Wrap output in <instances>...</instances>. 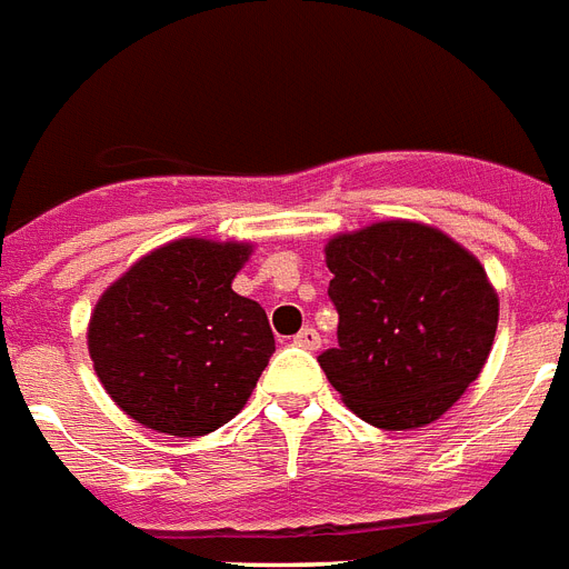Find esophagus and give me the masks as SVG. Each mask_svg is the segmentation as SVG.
<instances>
[{
  "instance_id": "34e87169",
  "label": "esophagus",
  "mask_w": 569,
  "mask_h": 569,
  "mask_svg": "<svg viewBox=\"0 0 569 569\" xmlns=\"http://www.w3.org/2000/svg\"><path fill=\"white\" fill-rule=\"evenodd\" d=\"M293 343H297V347H302V349H320V335H317V329H302L297 335V338H293Z\"/></svg>"
}]
</instances>
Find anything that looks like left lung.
I'll return each mask as SVG.
<instances>
[{"label":"left lung","instance_id":"obj_1","mask_svg":"<svg viewBox=\"0 0 569 569\" xmlns=\"http://www.w3.org/2000/svg\"><path fill=\"white\" fill-rule=\"evenodd\" d=\"M338 349L320 367L349 411L385 431L440 420L479 379L499 322L481 261L447 231L379 220L326 243Z\"/></svg>","mask_w":569,"mask_h":569}]
</instances>
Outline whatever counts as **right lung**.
Segmentation results:
<instances>
[{
    "instance_id": "add662e5",
    "label": "right lung",
    "mask_w": 569,
    "mask_h": 569,
    "mask_svg": "<svg viewBox=\"0 0 569 569\" xmlns=\"http://www.w3.org/2000/svg\"><path fill=\"white\" fill-rule=\"evenodd\" d=\"M247 240L179 238L104 288L88 352L104 393L161 435L199 438L252 397L276 352L267 313L231 290Z\"/></svg>"
}]
</instances>
